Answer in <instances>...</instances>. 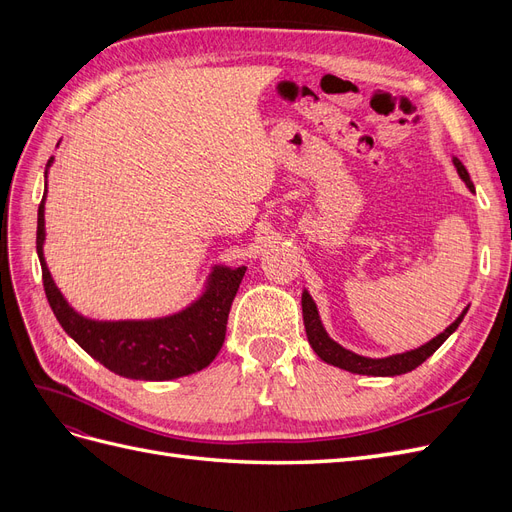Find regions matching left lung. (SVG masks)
<instances>
[{
    "mask_svg": "<svg viewBox=\"0 0 512 512\" xmlns=\"http://www.w3.org/2000/svg\"><path fill=\"white\" fill-rule=\"evenodd\" d=\"M453 166L457 168V175L459 179L468 185V190L474 192V183L468 175L466 166H463L457 158H453ZM301 305H303V322H305V333H307V342L309 346L314 348V352L320 356L324 363L335 365L339 369H346L350 374H361V376H382V378H393V376H401V374H408V371L416 369L421 363H425L429 356L436 352L448 337H451L457 327L461 324L463 316L468 314V307L463 309V312L455 318V322L448 324V327L438 333L433 339H429L427 344L418 346L414 350H406V352H399V354H391V356H382V359H371V356H363V354H356L348 348H344L342 344H337L335 339L329 337L327 329H324V324L320 320L318 314V305L314 303L312 294H309L303 288L301 294Z\"/></svg>",
    "mask_w": 512,
    "mask_h": 512,
    "instance_id": "8db88e82",
    "label": "left lung"
}]
</instances>
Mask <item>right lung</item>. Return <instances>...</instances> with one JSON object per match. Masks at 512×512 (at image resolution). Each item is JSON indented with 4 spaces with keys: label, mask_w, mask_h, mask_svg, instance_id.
<instances>
[{
    "label": "right lung",
    "mask_w": 512,
    "mask_h": 512,
    "mask_svg": "<svg viewBox=\"0 0 512 512\" xmlns=\"http://www.w3.org/2000/svg\"><path fill=\"white\" fill-rule=\"evenodd\" d=\"M53 162L55 158L46 162L44 170L46 190L38 207L36 250L46 299H49L61 327L89 356H94L98 363L123 378L162 382L205 369L224 344L228 312L245 275V267H211L198 297L168 316L145 320H96L79 314L57 288L44 258V203Z\"/></svg>",
    "instance_id": "right-lung-1"
}]
</instances>
